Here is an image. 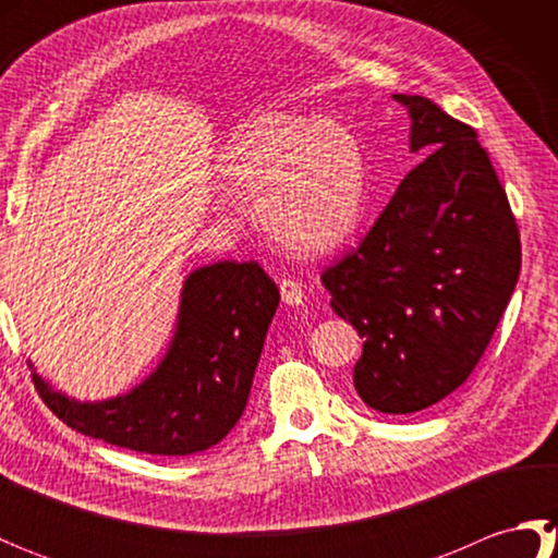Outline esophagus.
Returning <instances> with one entry per match:
<instances>
[{
	"label": "esophagus",
	"instance_id": "34e87169",
	"mask_svg": "<svg viewBox=\"0 0 558 558\" xmlns=\"http://www.w3.org/2000/svg\"><path fill=\"white\" fill-rule=\"evenodd\" d=\"M280 294H282V302L290 304V306H300L304 302V290L294 278H282L280 280Z\"/></svg>",
	"mask_w": 558,
	"mask_h": 558
}]
</instances>
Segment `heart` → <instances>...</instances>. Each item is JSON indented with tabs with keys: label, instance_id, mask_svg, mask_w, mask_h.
<instances>
[{
	"label": "heart",
	"instance_id": "heart-1",
	"mask_svg": "<svg viewBox=\"0 0 558 558\" xmlns=\"http://www.w3.org/2000/svg\"><path fill=\"white\" fill-rule=\"evenodd\" d=\"M218 177L225 194L256 201L260 228L298 256L336 252L364 210V150L336 120L256 114L222 144Z\"/></svg>",
	"mask_w": 558,
	"mask_h": 558
}]
</instances>
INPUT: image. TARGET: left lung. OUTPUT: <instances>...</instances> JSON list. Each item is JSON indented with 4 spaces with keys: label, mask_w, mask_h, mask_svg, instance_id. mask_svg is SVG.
Wrapping results in <instances>:
<instances>
[{
    "label": "left lung",
    "mask_w": 558,
    "mask_h": 558,
    "mask_svg": "<svg viewBox=\"0 0 558 558\" xmlns=\"http://www.w3.org/2000/svg\"><path fill=\"white\" fill-rule=\"evenodd\" d=\"M410 153L426 156L350 256L322 280L364 338L354 388L376 412L412 414L453 393L499 326L520 236L475 129L422 96L393 93Z\"/></svg>",
    "instance_id": "obj_1"
}]
</instances>
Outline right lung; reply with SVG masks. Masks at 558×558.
<instances>
[{
  "label": "right lung",
  "mask_w": 558,
  "mask_h": 558,
  "mask_svg": "<svg viewBox=\"0 0 558 558\" xmlns=\"http://www.w3.org/2000/svg\"><path fill=\"white\" fill-rule=\"evenodd\" d=\"M278 304L280 290L256 260L201 266L182 286L168 352L132 390L76 400L33 369L35 386L81 434L150 456L204 453L242 417Z\"/></svg>",
  "instance_id": "1"
}]
</instances>
